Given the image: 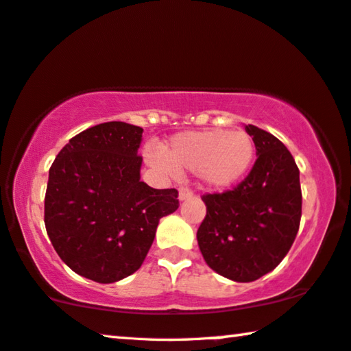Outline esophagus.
Here are the masks:
<instances>
[{
    "mask_svg": "<svg viewBox=\"0 0 351 351\" xmlns=\"http://www.w3.org/2000/svg\"><path fill=\"white\" fill-rule=\"evenodd\" d=\"M193 196H195V193H193L191 188H188V186H180V188H179V199H180V201L191 199Z\"/></svg>",
    "mask_w": 351,
    "mask_h": 351,
    "instance_id": "1",
    "label": "esophagus"
}]
</instances>
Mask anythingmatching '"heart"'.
Segmentation results:
<instances>
[{
    "label": "heart",
    "instance_id": "obj_1",
    "mask_svg": "<svg viewBox=\"0 0 351 351\" xmlns=\"http://www.w3.org/2000/svg\"><path fill=\"white\" fill-rule=\"evenodd\" d=\"M255 158V142L242 130H201L176 134L165 147V156L152 155L163 169L197 172L204 184L225 188L247 174Z\"/></svg>",
    "mask_w": 351,
    "mask_h": 351
}]
</instances>
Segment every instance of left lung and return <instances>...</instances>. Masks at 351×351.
<instances>
[{
	"label": "left lung",
	"instance_id": "1",
	"mask_svg": "<svg viewBox=\"0 0 351 351\" xmlns=\"http://www.w3.org/2000/svg\"><path fill=\"white\" fill-rule=\"evenodd\" d=\"M258 158L241 184L207 193L197 245L209 267L234 282H253L276 269L296 239L302 212L299 169L285 145L247 125Z\"/></svg>",
	"mask_w": 351,
	"mask_h": 351
}]
</instances>
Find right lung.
Wrapping results in <instances>:
<instances>
[{
    "label": "right lung",
    "mask_w": 351,
    "mask_h": 351,
    "mask_svg": "<svg viewBox=\"0 0 351 351\" xmlns=\"http://www.w3.org/2000/svg\"><path fill=\"white\" fill-rule=\"evenodd\" d=\"M141 126L108 121L69 139L50 166L44 223L66 266L98 283L138 271L161 217L179 209L176 188L141 182Z\"/></svg>",
    "instance_id": "obj_1"
}]
</instances>
